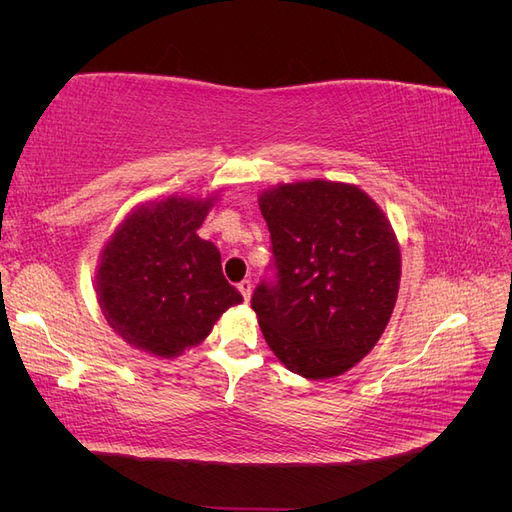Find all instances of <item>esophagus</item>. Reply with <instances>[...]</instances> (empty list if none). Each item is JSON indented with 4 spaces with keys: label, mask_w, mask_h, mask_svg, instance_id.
<instances>
[{
    "label": "esophagus",
    "mask_w": 512,
    "mask_h": 512,
    "mask_svg": "<svg viewBox=\"0 0 512 512\" xmlns=\"http://www.w3.org/2000/svg\"><path fill=\"white\" fill-rule=\"evenodd\" d=\"M237 288H239V292L243 294V299L250 301V297H252V282H250V280H243V282L237 284Z\"/></svg>",
    "instance_id": "obj_1"
}]
</instances>
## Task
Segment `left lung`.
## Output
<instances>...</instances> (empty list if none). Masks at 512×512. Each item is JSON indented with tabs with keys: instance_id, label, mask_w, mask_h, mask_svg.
I'll list each match as a JSON object with an SVG mask.
<instances>
[{
	"instance_id": "left-lung-1",
	"label": "left lung",
	"mask_w": 512,
	"mask_h": 512,
	"mask_svg": "<svg viewBox=\"0 0 512 512\" xmlns=\"http://www.w3.org/2000/svg\"><path fill=\"white\" fill-rule=\"evenodd\" d=\"M258 205L273 254V280L252 294L262 335L294 374H344L393 314L401 254L391 222L356 185L322 179L280 185Z\"/></svg>"
}]
</instances>
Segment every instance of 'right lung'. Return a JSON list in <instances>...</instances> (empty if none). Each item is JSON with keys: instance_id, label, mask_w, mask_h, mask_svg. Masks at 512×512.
Segmentation results:
<instances>
[{"instance_id": "add662e5", "label": "right lung", "mask_w": 512, "mask_h": 512, "mask_svg": "<svg viewBox=\"0 0 512 512\" xmlns=\"http://www.w3.org/2000/svg\"><path fill=\"white\" fill-rule=\"evenodd\" d=\"M211 200L170 196L138 207L106 243L96 277L102 314L138 350L177 356L243 301L226 282L220 252L196 230Z\"/></svg>"}]
</instances>
